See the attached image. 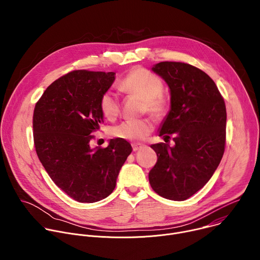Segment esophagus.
Masks as SVG:
<instances>
[{
    "label": "esophagus",
    "instance_id": "obj_1",
    "mask_svg": "<svg viewBox=\"0 0 260 260\" xmlns=\"http://www.w3.org/2000/svg\"><path fill=\"white\" fill-rule=\"evenodd\" d=\"M133 150L136 152V151H138V150H140V149H142V148L144 147V145L143 144H140V143H134L133 145Z\"/></svg>",
    "mask_w": 260,
    "mask_h": 260
}]
</instances>
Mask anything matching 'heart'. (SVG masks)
<instances>
[{
  "label": "heart",
  "mask_w": 260,
  "mask_h": 260,
  "mask_svg": "<svg viewBox=\"0 0 260 260\" xmlns=\"http://www.w3.org/2000/svg\"><path fill=\"white\" fill-rule=\"evenodd\" d=\"M119 88L131 95L144 99L143 112L150 113L155 119H162L169 108V100L162 92L161 78L146 68H135L119 82ZM102 113L108 119H114L120 112V103L116 94L106 91L100 100ZM153 131V123L149 118L128 119L112 129L113 136L119 139L139 142L146 139Z\"/></svg>",
  "instance_id": "obj_1"
}]
</instances>
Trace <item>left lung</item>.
Returning a JSON list of instances; mask_svg holds the SVG:
<instances>
[{"mask_svg":"<svg viewBox=\"0 0 260 260\" xmlns=\"http://www.w3.org/2000/svg\"><path fill=\"white\" fill-rule=\"evenodd\" d=\"M152 71L171 90V110L159 136L175 146L153 144L157 162L149 172L152 189L172 201L192 197L211 179L223 156L226 108L215 82L189 63L161 61Z\"/></svg>","mask_w":260,"mask_h":260,"instance_id":"8db88e82","label":"left lung"}]
</instances>
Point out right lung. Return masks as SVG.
Instances as JSON below:
<instances>
[{"label":"right lung","mask_w":260,"mask_h":260,"mask_svg":"<svg viewBox=\"0 0 260 260\" xmlns=\"http://www.w3.org/2000/svg\"><path fill=\"white\" fill-rule=\"evenodd\" d=\"M114 72L75 70L52 82L36 103L32 115L37 155L49 177L79 203L112 193L118 173L132 152L123 139L90 148L91 134L104 122L100 100L112 85Z\"/></svg>","instance_id":"add662e5"}]
</instances>
